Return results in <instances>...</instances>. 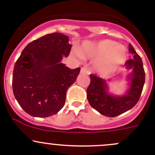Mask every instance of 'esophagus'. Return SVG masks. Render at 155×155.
I'll use <instances>...</instances> for the list:
<instances>
[{"label":"esophagus","mask_w":155,"mask_h":155,"mask_svg":"<svg viewBox=\"0 0 155 155\" xmlns=\"http://www.w3.org/2000/svg\"><path fill=\"white\" fill-rule=\"evenodd\" d=\"M81 73H87V70L86 68H81Z\"/></svg>","instance_id":"esophagus-1"}]
</instances>
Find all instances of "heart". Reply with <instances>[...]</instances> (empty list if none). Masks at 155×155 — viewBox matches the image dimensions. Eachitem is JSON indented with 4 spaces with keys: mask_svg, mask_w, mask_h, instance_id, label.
<instances>
[{
    "mask_svg": "<svg viewBox=\"0 0 155 155\" xmlns=\"http://www.w3.org/2000/svg\"><path fill=\"white\" fill-rule=\"evenodd\" d=\"M82 58H98L94 67L98 71L109 73L126 61L127 49L124 46L116 44L113 40H102L97 42H85L79 49Z\"/></svg>",
    "mask_w": 155,
    "mask_h": 155,
    "instance_id": "1",
    "label": "heart"
}]
</instances>
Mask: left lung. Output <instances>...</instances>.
Segmentation results:
<instances>
[{
  "mask_svg": "<svg viewBox=\"0 0 155 155\" xmlns=\"http://www.w3.org/2000/svg\"><path fill=\"white\" fill-rule=\"evenodd\" d=\"M129 52L134 55V58L127 61L124 64L127 70H131L127 78L129 87L124 94L109 93L108 83L110 80L90 75L91 82L87 89V101L91 107L103 115L111 118L118 116L132 109L140 100L145 79L143 61L131 44H129Z\"/></svg>",
  "mask_w": 155,
  "mask_h": 155,
  "instance_id": "1",
  "label": "left lung"
}]
</instances>
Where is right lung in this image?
<instances>
[{"mask_svg":"<svg viewBox=\"0 0 155 155\" xmlns=\"http://www.w3.org/2000/svg\"><path fill=\"white\" fill-rule=\"evenodd\" d=\"M71 46L68 36L52 33L21 51L14 66L12 91L20 107L31 116H51L64 106L67 91L80 72V68L71 70L61 63Z\"/></svg>","mask_w":155,"mask_h":155,"instance_id":"right-lung-1","label":"right lung"}]
</instances>
